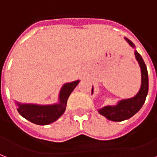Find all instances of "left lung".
<instances>
[{
	"instance_id": "left-lung-1",
	"label": "left lung",
	"mask_w": 157,
	"mask_h": 157,
	"mask_svg": "<svg viewBox=\"0 0 157 157\" xmlns=\"http://www.w3.org/2000/svg\"><path fill=\"white\" fill-rule=\"evenodd\" d=\"M124 39L128 42L132 47H134V44L130 40L124 37ZM136 59L138 60L139 66L141 68V75H142V82L139 92L136 94L135 97L128 99H124L120 101L115 105H106L98 110V112L101 115L105 116L106 119L120 122L123 120H128L134 115L138 110H140L146 101V98L148 92V74L147 66L143 61L141 55L137 51L134 52ZM93 92V87L92 88V94Z\"/></svg>"
}]
</instances>
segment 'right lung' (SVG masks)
Listing matches in <instances>:
<instances>
[{
    "label": "right lung",
    "mask_w": 157,
    "mask_h": 157,
    "mask_svg": "<svg viewBox=\"0 0 157 157\" xmlns=\"http://www.w3.org/2000/svg\"><path fill=\"white\" fill-rule=\"evenodd\" d=\"M79 80L68 82L63 85L59 94V103L54 105H37V104H22L18 101L17 110L21 116L30 122L38 125H47L55 122L61 116L65 109L67 100Z\"/></svg>",
    "instance_id": "right-lung-1"
}]
</instances>
